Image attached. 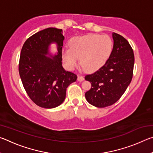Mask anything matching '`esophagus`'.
I'll return each instance as SVG.
<instances>
[{
	"mask_svg": "<svg viewBox=\"0 0 153 153\" xmlns=\"http://www.w3.org/2000/svg\"><path fill=\"white\" fill-rule=\"evenodd\" d=\"M84 79V77L80 76V75H78V76H77V80H78L79 82H82Z\"/></svg>",
	"mask_w": 153,
	"mask_h": 153,
	"instance_id": "obj_1",
	"label": "esophagus"
}]
</instances>
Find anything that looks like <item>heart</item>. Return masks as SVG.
Listing matches in <instances>:
<instances>
[{
  "instance_id": "obj_1",
  "label": "heart",
  "mask_w": 153,
  "mask_h": 153,
  "mask_svg": "<svg viewBox=\"0 0 153 153\" xmlns=\"http://www.w3.org/2000/svg\"><path fill=\"white\" fill-rule=\"evenodd\" d=\"M113 50V42L106 35L88 34L75 37L69 48H63L62 59L67 69H74L78 64L88 72H94L104 65Z\"/></svg>"
}]
</instances>
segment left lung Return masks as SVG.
I'll use <instances>...</instances> for the list:
<instances>
[{
    "label": "left lung",
    "instance_id": "8db88e82",
    "mask_svg": "<svg viewBox=\"0 0 153 153\" xmlns=\"http://www.w3.org/2000/svg\"><path fill=\"white\" fill-rule=\"evenodd\" d=\"M113 51L104 65L94 73L86 75L91 88L85 97L90 104L98 108L111 106L120 99L133 76L134 55L128 41L118 33H113Z\"/></svg>",
    "mask_w": 153,
    "mask_h": 153
}]
</instances>
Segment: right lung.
Returning <instances> with one entry per match:
<instances>
[{
  "mask_svg": "<svg viewBox=\"0 0 153 153\" xmlns=\"http://www.w3.org/2000/svg\"><path fill=\"white\" fill-rule=\"evenodd\" d=\"M65 37L61 29L48 27L34 33L23 45L19 73L30 99L45 108L58 107L64 101L67 88L76 81L77 75L62 67L61 52ZM58 44L57 56H46L48 46Z\"/></svg>",
  "mask_w": 153,
  "mask_h": 153,
  "instance_id": "add662e5",
  "label": "right lung"
}]
</instances>
